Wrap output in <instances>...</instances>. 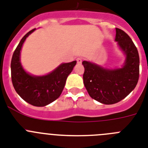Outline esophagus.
Here are the masks:
<instances>
[{
	"label": "esophagus",
	"mask_w": 148,
	"mask_h": 148,
	"mask_svg": "<svg viewBox=\"0 0 148 148\" xmlns=\"http://www.w3.org/2000/svg\"><path fill=\"white\" fill-rule=\"evenodd\" d=\"M76 60H77V62L78 64H81V63H82V59H81V58H77Z\"/></svg>",
	"instance_id": "obj_1"
}]
</instances>
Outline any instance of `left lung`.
<instances>
[{
	"instance_id": "8db88e82",
	"label": "left lung",
	"mask_w": 148,
	"mask_h": 148,
	"mask_svg": "<svg viewBox=\"0 0 148 148\" xmlns=\"http://www.w3.org/2000/svg\"><path fill=\"white\" fill-rule=\"evenodd\" d=\"M115 41L126 56L121 68H107L84 61V84L90 97L105 105L115 104L135 88L139 77V56L130 36L116 28Z\"/></svg>"
}]
</instances>
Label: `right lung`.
Returning a JSON list of instances; mask_svg holds the SVG:
<instances>
[{
    "label": "right lung",
    "instance_id": "1",
    "mask_svg": "<svg viewBox=\"0 0 148 148\" xmlns=\"http://www.w3.org/2000/svg\"><path fill=\"white\" fill-rule=\"evenodd\" d=\"M28 32L21 40L11 60V78L15 90L26 102L37 107L49 105L60 96L67 77L76 65V61L62 63L49 74L35 76L25 70L20 61L22 45L32 32Z\"/></svg>",
    "mask_w": 148,
    "mask_h": 148
}]
</instances>
